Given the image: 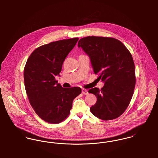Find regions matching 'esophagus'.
I'll use <instances>...</instances> for the list:
<instances>
[{
    "instance_id": "34e87169",
    "label": "esophagus",
    "mask_w": 158,
    "mask_h": 158,
    "mask_svg": "<svg viewBox=\"0 0 158 158\" xmlns=\"http://www.w3.org/2000/svg\"><path fill=\"white\" fill-rule=\"evenodd\" d=\"M82 93H83L84 95H88V90H86V89H82Z\"/></svg>"
}]
</instances>
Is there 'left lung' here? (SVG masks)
Masks as SVG:
<instances>
[{
	"mask_svg": "<svg viewBox=\"0 0 158 158\" xmlns=\"http://www.w3.org/2000/svg\"><path fill=\"white\" fill-rule=\"evenodd\" d=\"M89 57L95 74L104 83L99 89L89 90L97 98L90 112L103 120L118 117L127 108L135 84V68L131 54L120 41L107 37L88 36L79 40Z\"/></svg>",
	"mask_w": 158,
	"mask_h": 158,
	"instance_id": "left-lung-1",
	"label": "left lung"
}]
</instances>
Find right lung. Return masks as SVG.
<instances>
[{"label": "right lung", "mask_w": 158, "mask_h": 158, "mask_svg": "<svg viewBox=\"0 0 158 158\" xmlns=\"http://www.w3.org/2000/svg\"><path fill=\"white\" fill-rule=\"evenodd\" d=\"M78 40L75 38L42 45L27 61L23 71L26 92L35 113L47 122L63 121L70 113L73 99L81 92L79 87L63 88L55 80Z\"/></svg>", "instance_id": "right-lung-1"}]
</instances>
